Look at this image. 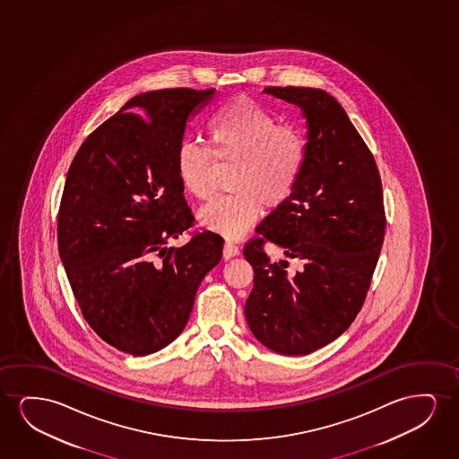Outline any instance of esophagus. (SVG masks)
Listing matches in <instances>:
<instances>
[{
  "mask_svg": "<svg viewBox=\"0 0 459 459\" xmlns=\"http://www.w3.org/2000/svg\"><path fill=\"white\" fill-rule=\"evenodd\" d=\"M238 246L233 245L230 241H226V243H224V249H222V257H224V260L235 257V255H238Z\"/></svg>",
  "mask_w": 459,
  "mask_h": 459,
  "instance_id": "34e87169",
  "label": "esophagus"
}]
</instances>
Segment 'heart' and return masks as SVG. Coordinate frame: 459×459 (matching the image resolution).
<instances>
[{
  "instance_id": "heart-1",
  "label": "heart",
  "mask_w": 459,
  "mask_h": 459,
  "mask_svg": "<svg viewBox=\"0 0 459 459\" xmlns=\"http://www.w3.org/2000/svg\"><path fill=\"white\" fill-rule=\"evenodd\" d=\"M208 141L220 163L237 161L232 180L237 195L214 197L197 212V221L208 230L238 238L260 218L262 202L276 208L295 193L306 163V143L298 128L279 126L270 111L246 95L221 108ZM212 156L193 143H183L177 151V176L195 199L212 195Z\"/></svg>"
}]
</instances>
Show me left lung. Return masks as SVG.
<instances>
[{
	"mask_svg": "<svg viewBox=\"0 0 459 459\" xmlns=\"http://www.w3.org/2000/svg\"><path fill=\"white\" fill-rule=\"evenodd\" d=\"M264 92L301 109L307 143L295 193L246 245L254 268L246 321L271 351L304 356L345 333L364 304L385 230L383 186L373 155L333 95L295 86ZM264 242L296 259L299 271L270 263Z\"/></svg>",
	"mask_w": 459,
	"mask_h": 459,
	"instance_id": "8db88e82",
	"label": "left lung"
}]
</instances>
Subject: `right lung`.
I'll return each mask as SVG.
<instances>
[{"label": "right lung", "instance_id": "obj_1", "mask_svg": "<svg viewBox=\"0 0 459 459\" xmlns=\"http://www.w3.org/2000/svg\"><path fill=\"white\" fill-rule=\"evenodd\" d=\"M214 89L178 88L133 97L89 134L70 166L57 216V247L84 320L132 356L163 350L182 333L195 291L222 257L191 227L177 151Z\"/></svg>", "mask_w": 459, "mask_h": 459}]
</instances>
